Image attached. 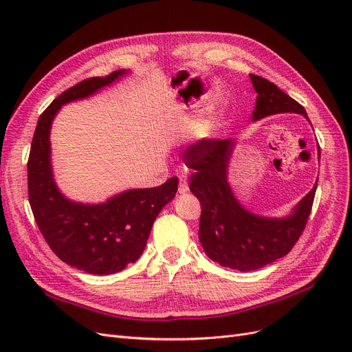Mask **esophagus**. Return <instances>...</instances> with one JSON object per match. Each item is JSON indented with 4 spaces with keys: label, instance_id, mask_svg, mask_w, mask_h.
<instances>
[{
    "label": "esophagus",
    "instance_id": "34e87169",
    "mask_svg": "<svg viewBox=\"0 0 352 352\" xmlns=\"http://www.w3.org/2000/svg\"><path fill=\"white\" fill-rule=\"evenodd\" d=\"M188 179L186 176H179V194H185L188 192Z\"/></svg>",
    "mask_w": 352,
    "mask_h": 352
}]
</instances>
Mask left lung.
<instances>
[{"mask_svg":"<svg viewBox=\"0 0 352 352\" xmlns=\"http://www.w3.org/2000/svg\"><path fill=\"white\" fill-rule=\"evenodd\" d=\"M250 78L257 92L252 120L278 113L307 117L302 105L273 82L257 74H250ZM233 146V140H202L189 145L185 151L186 164L195 170L189 179V189L201 202L198 238L206 254L223 267L251 272L285 257L294 248L311 212L317 184L298 202L291 216H255L239 204L228 184Z\"/></svg>","mask_w":352,"mask_h":352,"instance_id":"left-lung-1","label":"left lung"}]
</instances>
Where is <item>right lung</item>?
<instances>
[{"label":"right lung","mask_w":352,"mask_h":352,"mask_svg":"<svg viewBox=\"0 0 352 352\" xmlns=\"http://www.w3.org/2000/svg\"><path fill=\"white\" fill-rule=\"evenodd\" d=\"M124 73L85 79L58 95L39 116L28 160L29 204L42 236L61 261L91 274L117 273L140 258L155 217L177 190L172 177L89 206L67 199L52 179L50 129L61 105L89 97Z\"/></svg>","instance_id":"add662e5"}]
</instances>
